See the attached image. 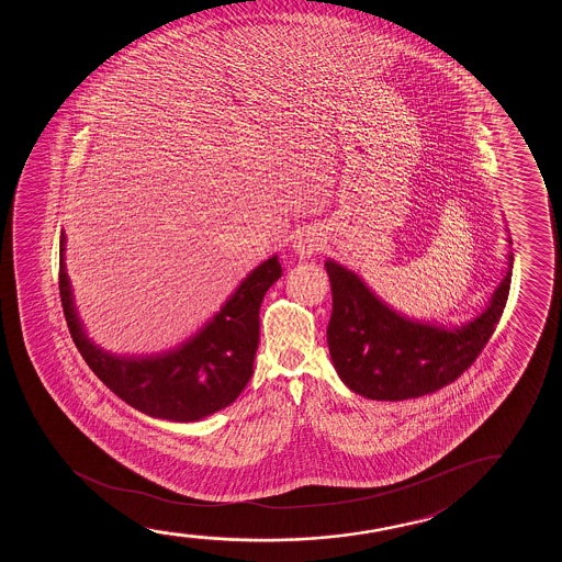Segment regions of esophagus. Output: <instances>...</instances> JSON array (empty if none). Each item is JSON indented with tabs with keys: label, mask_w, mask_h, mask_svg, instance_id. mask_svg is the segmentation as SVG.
<instances>
[{
	"label": "esophagus",
	"mask_w": 562,
	"mask_h": 562,
	"mask_svg": "<svg viewBox=\"0 0 562 562\" xmlns=\"http://www.w3.org/2000/svg\"><path fill=\"white\" fill-rule=\"evenodd\" d=\"M292 247L293 254L297 255L300 259H308L323 249V238L316 231L301 232L293 239Z\"/></svg>",
	"instance_id": "obj_1"
}]
</instances>
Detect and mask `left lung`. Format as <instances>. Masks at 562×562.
Here are the masks:
<instances>
[{"label": "left lung", "mask_w": 562, "mask_h": 562, "mask_svg": "<svg viewBox=\"0 0 562 562\" xmlns=\"http://www.w3.org/2000/svg\"><path fill=\"white\" fill-rule=\"evenodd\" d=\"M324 269L331 288L326 338L338 376L362 397L403 401L451 384L476 361L507 305L513 254L485 307L461 326L397 313L359 274L334 259H326Z\"/></svg>", "instance_id": "8db88e82"}]
</instances>
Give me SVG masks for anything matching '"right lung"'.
Returning <instances> with one entry per match:
<instances>
[{
  "label": "right lung",
  "instance_id": "right-lung-1",
  "mask_svg": "<svg viewBox=\"0 0 562 562\" xmlns=\"http://www.w3.org/2000/svg\"><path fill=\"white\" fill-rule=\"evenodd\" d=\"M59 241V295L70 338L93 374L139 413L170 423H198L236 401L254 374L259 308L282 277L278 255L255 267L200 330L161 353L116 355L88 338L78 316Z\"/></svg>",
  "mask_w": 562,
  "mask_h": 562
}]
</instances>
